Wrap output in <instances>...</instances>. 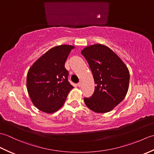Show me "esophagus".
Instances as JSON below:
<instances>
[{
    "label": "esophagus",
    "mask_w": 154,
    "mask_h": 154,
    "mask_svg": "<svg viewBox=\"0 0 154 154\" xmlns=\"http://www.w3.org/2000/svg\"><path fill=\"white\" fill-rule=\"evenodd\" d=\"M77 85H78V87H81V85H82V82H81V81H80V82L77 84Z\"/></svg>",
    "instance_id": "esophagus-1"
}]
</instances>
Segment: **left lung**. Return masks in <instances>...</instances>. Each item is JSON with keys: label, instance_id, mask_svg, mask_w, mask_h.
I'll return each mask as SVG.
<instances>
[{"label": "left lung", "instance_id": "obj_1", "mask_svg": "<svg viewBox=\"0 0 154 154\" xmlns=\"http://www.w3.org/2000/svg\"><path fill=\"white\" fill-rule=\"evenodd\" d=\"M93 75L94 91L85 98L86 106L97 113L110 112L122 102L129 87L130 73L122 60L103 44H94L81 51Z\"/></svg>", "mask_w": 154, "mask_h": 154}]
</instances>
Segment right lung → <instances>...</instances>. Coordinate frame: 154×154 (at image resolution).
Returning a JSON list of instances; mask_svg holds the SVG:
<instances>
[{
	"label": "right lung",
	"instance_id": "add662e5",
	"mask_svg": "<svg viewBox=\"0 0 154 154\" xmlns=\"http://www.w3.org/2000/svg\"><path fill=\"white\" fill-rule=\"evenodd\" d=\"M74 46L61 45L42 55L29 69L26 86L32 103L48 114L56 112L63 105L73 87L68 81L65 63Z\"/></svg>",
	"mask_w": 154,
	"mask_h": 154
}]
</instances>
